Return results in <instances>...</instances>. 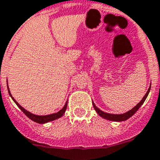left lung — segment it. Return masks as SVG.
I'll use <instances>...</instances> for the list:
<instances>
[{
  "mask_svg": "<svg viewBox=\"0 0 160 160\" xmlns=\"http://www.w3.org/2000/svg\"><path fill=\"white\" fill-rule=\"evenodd\" d=\"M150 88H149L148 91H147V92H146V94L145 95V96H144L143 98H142V101H140V102L138 103V104H137V105L134 107V108H132V109H131V110H129V111L127 112V113H122V114H112V113H105V112H103L102 110H101L100 109H98V108H97V107L95 105L94 103H92V104H93V107H94L95 110H96L99 115L101 116V117H102V118H105V119L110 120V121H116V122L125 121V120L128 119L130 117H132V116L133 114H134V113H135L138 110V109H139L140 107L142 106V104L144 103V101H146V97H147V96H148L149 92H150Z\"/></svg>",
  "mask_w": 160,
  "mask_h": 160,
  "instance_id": "1",
  "label": "left lung"
}]
</instances>
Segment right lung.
I'll return each mask as SVG.
<instances>
[{
  "label": "right lung",
  "instance_id": "right-lung-1",
  "mask_svg": "<svg viewBox=\"0 0 160 160\" xmlns=\"http://www.w3.org/2000/svg\"><path fill=\"white\" fill-rule=\"evenodd\" d=\"M8 92H9V94H10V96H11V98L13 99V101H14V103H15V104L18 105V108H19V109H20L21 110H22V111L25 113V115L27 116V117H28V118H29L31 120L34 121V122H38V123H46V122H51V121H53V120L57 119V118H60V117H62V116L64 115V113H65L66 109H67V104H68V101H67L66 104L64 105V106L63 107V109H62L61 110H59V112H57V113H52V114H49V115H44V116L43 115H36V114H33V113H30V112L27 111V110H26L25 109H23V107L21 106V105H19V104H18V103L17 102V101H15V100H14L13 97H12L11 94H10V90H9V88H8Z\"/></svg>",
  "mask_w": 160,
  "mask_h": 160
}]
</instances>
